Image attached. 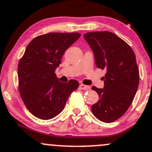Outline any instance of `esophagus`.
Wrapping results in <instances>:
<instances>
[{
  "label": "esophagus",
  "mask_w": 152,
  "mask_h": 152,
  "mask_svg": "<svg viewBox=\"0 0 152 152\" xmlns=\"http://www.w3.org/2000/svg\"><path fill=\"white\" fill-rule=\"evenodd\" d=\"M79 87H80V89H84V90H87V89H90V87H89V86L84 85V84H81L80 85H79Z\"/></svg>",
  "instance_id": "obj_1"
}]
</instances>
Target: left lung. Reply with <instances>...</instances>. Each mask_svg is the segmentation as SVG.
Returning <instances> with one entry per match:
<instances>
[{
  "instance_id": "left-lung-1",
  "label": "left lung",
  "mask_w": 152,
  "mask_h": 152,
  "mask_svg": "<svg viewBox=\"0 0 152 152\" xmlns=\"http://www.w3.org/2000/svg\"><path fill=\"white\" fill-rule=\"evenodd\" d=\"M84 37L93 51L95 65L106 69L104 87H92L100 100L92 105L94 116L113 122L127 111L139 84V69L134 52L124 40L108 31L90 32Z\"/></svg>"
}]
</instances>
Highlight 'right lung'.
Instances as JSON below:
<instances>
[{"label":"right lung","instance_id":"right-lung-1","mask_svg":"<svg viewBox=\"0 0 152 152\" xmlns=\"http://www.w3.org/2000/svg\"><path fill=\"white\" fill-rule=\"evenodd\" d=\"M80 36L79 33H47L32 40L25 49L18 65L19 92L36 117L46 120L55 117L79 87L76 80L60 82L55 72L66 49Z\"/></svg>","mask_w":152,"mask_h":152}]
</instances>
